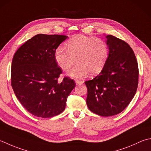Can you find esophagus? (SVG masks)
Returning <instances> with one entry per match:
<instances>
[{
    "label": "esophagus",
    "instance_id": "obj_1",
    "mask_svg": "<svg viewBox=\"0 0 151 151\" xmlns=\"http://www.w3.org/2000/svg\"><path fill=\"white\" fill-rule=\"evenodd\" d=\"M75 83L76 85H80L83 83V82L81 81H79V80H75Z\"/></svg>",
    "mask_w": 151,
    "mask_h": 151
}]
</instances>
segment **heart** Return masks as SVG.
<instances>
[{
    "label": "heart",
    "instance_id": "obj_1",
    "mask_svg": "<svg viewBox=\"0 0 151 151\" xmlns=\"http://www.w3.org/2000/svg\"><path fill=\"white\" fill-rule=\"evenodd\" d=\"M107 44L100 38L83 35L73 36L65 44V48L59 46L54 53L56 63L63 71H67L73 64L76 65L69 70L68 75L82 78L90 73L97 75L101 71L109 57Z\"/></svg>",
    "mask_w": 151,
    "mask_h": 151
}]
</instances>
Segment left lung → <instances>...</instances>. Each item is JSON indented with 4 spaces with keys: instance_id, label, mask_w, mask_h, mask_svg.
<instances>
[{
    "instance_id": "obj_1",
    "label": "left lung",
    "mask_w": 151,
    "mask_h": 151,
    "mask_svg": "<svg viewBox=\"0 0 151 151\" xmlns=\"http://www.w3.org/2000/svg\"><path fill=\"white\" fill-rule=\"evenodd\" d=\"M109 54L101 71L86 81L88 109L99 116H110L124 110L137 91L139 69L134 52L128 44L107 35Z\"/></svg>"
}]
</instances>
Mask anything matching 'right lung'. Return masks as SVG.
Here are the masks:
<instances>
[{
	"label": "right lung",
	"instance_id": "add662e5",
	"mask_svg": "<svg viewBox=\"0 0 151 151\" xmlns=\"http://www.w3.org/2000/svg\"><path fill=\"white\" fill-rule=\"evenodd\" d=\"M68 38L65 35L38 34L19 47L14 55L11 84L27 111L37 117L51 118L62 113L67 97L75 87L73 80L64 77L54 53Z\"/></svg>",
	"mask_w": 151,
	"mask_h": 151
}]
</instances>
